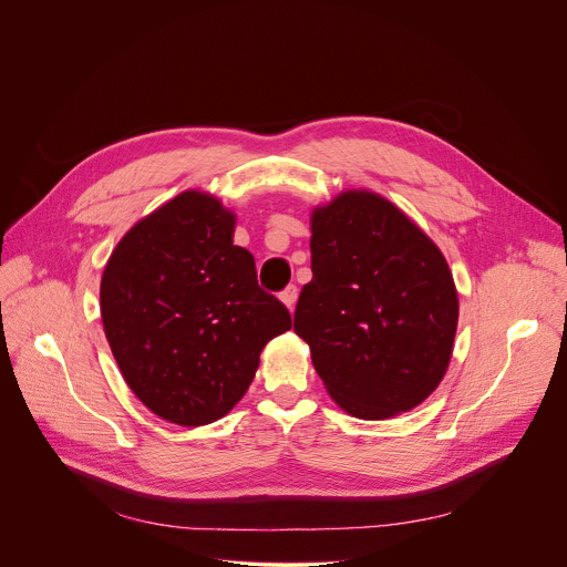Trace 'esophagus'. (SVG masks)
<instances>
[{
  "instance_id": "esophagus-1",
  "label": "esophagus",
  "mask_w": 567,
  "mask_h": 567,
  "mask_svg": "<svg viewBox=\"0 0 567 567\" xmlns=\"http://www.w3.org/2000/svg\"><path fill=\"white\" fill-rule=\"evenodd\" d=\"M280 300L285 302V307L289 309V311H293V307H296V300H298V289L293 287V285H289L282 293H280Z\"/></svg>"
}]
</instances>
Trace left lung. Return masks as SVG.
<instances>
[{
  "mask_svg": "<svg viewBox=\"0 0 567 567\" xmlns=\"http://www.w3.org/2000/svg\"><path fill=\"white\" fill-rule=\"evenodd\" d=\"M311 282L293 330L339 406L359 420L409 413L453 354L457 289L435 241L385 197L350 188L311 210Z\"/></svg>",
  "mask_w": 567,
  "mask_h": 567,
  "instance_id": "1",
  "label": "left lung"
}]
</instances>
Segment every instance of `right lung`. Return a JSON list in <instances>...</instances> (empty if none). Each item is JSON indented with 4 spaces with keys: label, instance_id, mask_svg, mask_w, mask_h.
<instances>
[{
    "label": "right lung",
    "instance_id": "1",
    "mask_svg": "<svg viewBox=\"0 0 567 567\" xmlns=\"http://www.w3.org/2000/svg\"><path fill=\"white\" fill-rule=\"evenodd\" d=\"M235 213L184 190L138 219L101 278V318L130 390L179 426L221 420L249 390L265 346L291 330L233 245Z\"/></svg>",
    "mask_w": 567,
    "mask_h": 567
}]
</instances>
